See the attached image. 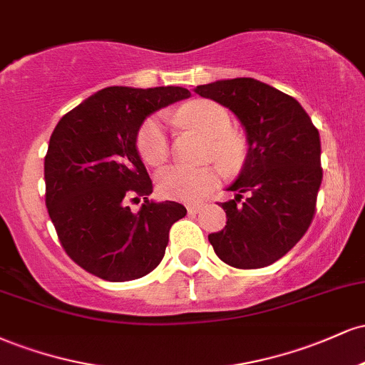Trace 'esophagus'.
Wrapping results in <instances>:
<instances>
[{
    "mask_svg": "<svg viewBox=\"0 0 365 365\" xmlns=\"http://www.w3.org/2000/svg\"><path fill=\"white\" fill-rule=\"evenodd\" d=\"M200 207H202V206H200V204H188L187 211L190 212V215H197V212L200 211Z\"/></svg>",
    "mask_w": 365,
    "mask_h": 365,
    "instance_id": "esophagus-1",
    "label": "esophagus"
}]
</instances>
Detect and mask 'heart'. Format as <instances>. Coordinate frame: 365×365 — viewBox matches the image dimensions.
I'll return each mask as SVG.
<instances>
[{
	"mask_svg": "<svg viewBox=\"0 0 365 365\" xmlns=\"http://www.w3.org/2000/svg\"><path fill=\"white\" fill-rule=\"evenodd\" d=\"M177 121L199 130L207 137L204 156L212 158L223 171H235L245 156L244 140L230 132L232 118L220 104L197 101L183 106L177 113ZM137 149L140 158L150 166H159L168 158V133L161 116H150L137 133ZM158 190L163 197L183 202H195L211 192L217 183L215 166L173 165L161 170L156 178Z\"/></svg>",
	"mask_w": 365,
	"mask_h": 365,
	"instance_id": "1",
	"label": "heart"
}]
</instances>
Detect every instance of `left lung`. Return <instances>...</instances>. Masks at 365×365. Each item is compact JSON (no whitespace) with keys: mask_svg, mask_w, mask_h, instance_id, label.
I'll use <instances>...</instances> for the list:
<instances>
[{"mask_svg":"<svg viewBox=\"0 0 365 365\" xmlns=\"http://www.w3.org/2000/svg\"><path fill=\"white\" fill-rule=\"evenodd\" d=\"M228 108L247 135V156L220 206L226 226L209 242L221 261L257 269L282 259L311 226L319 192V132L297 99L255 81L228 78L194 89Z\"/></svg>","mask_w":365,"mask_h":365,"instance_id":"8db88e82","label":"left lung"}]
</instances>
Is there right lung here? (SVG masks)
Returning a JSON list of instances; mask_svg holds the SVG:
<instances>
[{
  "mask_svg": "<svg viewBox=\"0 0 365 365\" xmlns=\"http://www.w3.org/2000/svg\"><path fill=\"white\" fill-rule=\"evenodd\" d=\"M190 98L183 87L113 86L58 121L44 158L46 207L65 252L108 282L149 274L165 255L168 233L187 209L154 202L137 133L154 111ZM145 204L137 213L128 200Z\"/></svg>",
  "mask_w": 365,
  "mask_h": 365,
  "instance_id": "right-lung-1",
  "label": "right lung"
}]
</instances>
